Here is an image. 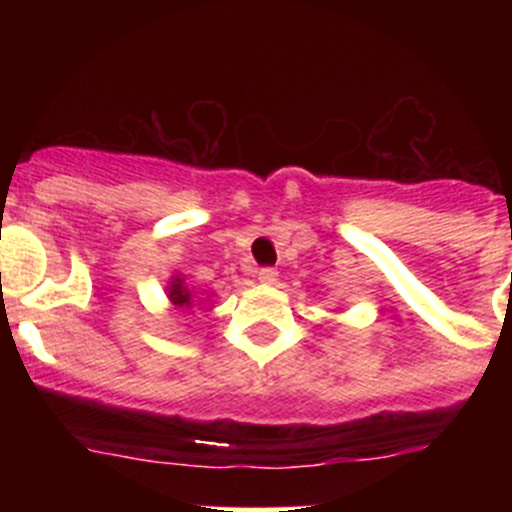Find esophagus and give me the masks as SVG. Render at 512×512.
<instances>
[{"label": "esophagus", "mask_w": 512, "mask_h": 512, "mask_svg": "<svg viewBox=\"0 0 512 512\" xmlns=\"http://www.w3.org/2000/svg\"><path fill=\"white\" fill-rule=\"evenodd\" d=\"M257 280H260L262 285H275L277 270L275 267H262V270H257Z\"/></svg>", "instance_id": "obj_1"}]
</instances>
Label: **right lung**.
Returning a JSON list of instances; mask_svg holds the SVG:
<instances>
[{
    "instance_id": "add662e5",
    "label": "right lung",
    "mask_w": 512,
    "mask_h": 512,
    "mask_svg": "<svg viewBox=\"0 0 512 512\" xmlns=\"http://www.w3.org/2000/svg\"><path fill=\"white\" fill-rule=\"evenodd\" d=\"M168 297H170V302L178 304V307H190V304H193V302H190V292L183 287V282H180V280H175L173 285H170Z\"/></svg>"
}]
</instances>
